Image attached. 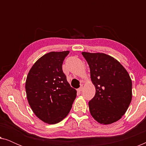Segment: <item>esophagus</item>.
Returning <instances> with one entry per match:
<instances>
[{
    "instance_id": "34e87169",
    "label": "esophagus",
    "mask_w": 146,
    "mask_h": 146,
    "mask_svg": "<svg viewBox=\"0 0 146 146\" xmlns=\"http://www.w3.org/2000/svg\"><path fill=\"white\" fill-rule=\"evenodd\" d=\"M82 90H83V87H82V86L80 87V88H79L77 90L78 92H82Z\"/></svg>"
}]
</instances>
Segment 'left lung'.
<instances>
[{"instance_id":"left-lung-1","label":"left lung","mask_w":146,"mask_h":146,"mask_svg":"<svg viewBox=\"0 0 146 146\" xmlns=\"http://www.w3.org/2000/svg\"><path fill=\"white\" fill-rule=\"evenodd\" d=\"M88 64L94 97L88 103L92 116L101 124H111L124 115L132 98V82L125 68L104 53L82 52Z\"/></svg>"}]
</instances>
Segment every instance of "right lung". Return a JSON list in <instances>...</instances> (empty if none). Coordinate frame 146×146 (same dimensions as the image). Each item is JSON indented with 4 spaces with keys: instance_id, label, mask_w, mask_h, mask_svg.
Returning a JSON list of instances; mask_svg holds the SVG:
<instances>
[{
    "instance_id": "1",
    "label": "right lung",
    "mask_w": 146,
    "mask_h": 146,
    "mask_svg": "<svg viewBox=\"0 0 146 146\" xmlns=\"http://www.w3.org/2000/svg\"><path fill=\"white\" fill-rule=\"evenodd\" d=\"M70 51L50 52L40 58L30 70L25 84L28 102L40 119L55 124L65 118L77 92L68 82L62 63Z\"/></svg>"
}]
</instances>
